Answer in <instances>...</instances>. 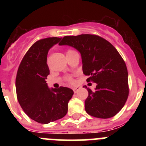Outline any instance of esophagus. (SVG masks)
Here are the masks:
<instances>
[{
    "mask_svg": "<svg viewBox=\"0 0 146 146\" xmlns=\"http://www.w3.org/2000/svg\"><path fill=\"white\" fill-rule=\"evenodd\" d=\"M80 88H79V87H74V88H73V91H74V93H77V91H79Z\"/></svg>",
    "mask_w": 146,
    "mask_h": 146,
    "instance_id": "34e87169",
    "label": "esophagus"
}]
</instances>
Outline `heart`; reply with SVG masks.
Wrapping results in <instances>:
<instances>
[{
  "label": "heart",
  "instance_id": "1",
  "mask_svg": "<svg viewBox=\"0 0 146 146\" xmlns=\"http://www.w3.org/2000/svg\"><path fill=\"white\" fill-rule=\"evenodd\" d=\"M72 50H69V51H68V52H66V53H68V52H72ZM70 81H71V82H72V80H70Z\"/></svg>",
  "mask_w": 146,
  "mask_h": 146
}]
</instances>
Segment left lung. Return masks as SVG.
Returning <instances> with one entry per match:
<instances>
[{
    "instance_id": "8db88e82",
    "label": "left lung",
    "mask_w": 146,
    "mask_h": 146,
    "mask_svg": "<svg viewBox=\"0 0 146 146\" xmlns=\"http://www.w3.org/2000/svg\"><path fill=\"white\" fill-rule=\"evenodd\" d=\"M59 45L74 47L80 53L82 72L89 77L87 82L96 83L94 91L83 86L88 92L86 113L99 118L115 115L129 95L128 72L116 49L104 38L91 34L64 36Z\"/></svg>"
}]
</instances>
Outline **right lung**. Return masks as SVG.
Wrapping results in <instances>:
<instances>
[{
  "instance_id": "right-lung-1",
  "label": "right lung",
  "mask_w": 146,
  "mask_h": 146,
  "mask_svg": "<svg viewBox=\"0 0 146 146\" xmlns=\"http://www.w3.org/2000/svg\"><path fill=\"white\" fill-rule=\"evenodd\" d=\"M60 39L51 37L35 42L22 60L17 74L15 85L20 106L30 118L44 124L65 116L74 94L69 88H50L45 80L50 74L47 54Z\"/></svg>"
}]
</instances>
